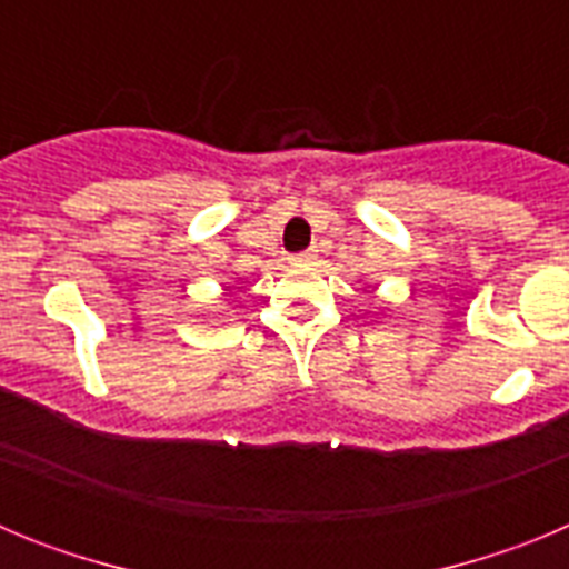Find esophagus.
<instances>
[{
    "label": "esophagus",
    "mask_w": 569,
    "mask_h": 569,
    "mask_svg": "<svg viewBox=\"0 0 569 569\" xmlns=\"http://www.w3.org/2000/svg\"><path fill=\"white\" fill-rule=\"evenodd\" d=\"M316 259V250H305V253H296L293 261H313Z\"/></svg>",
    "instance_id": "34e87169"
}]
</instances>
